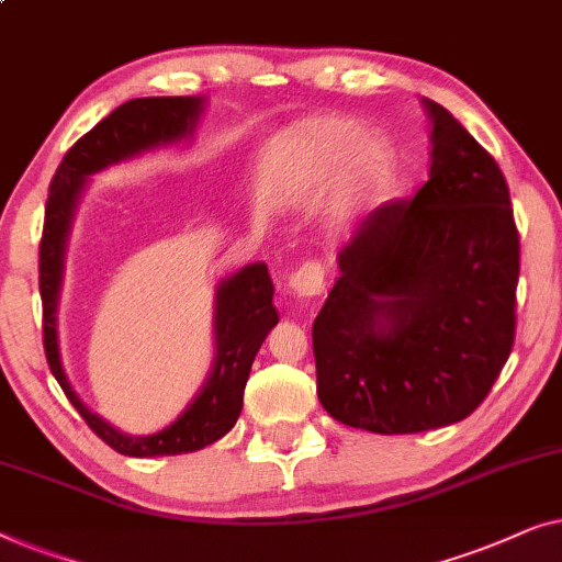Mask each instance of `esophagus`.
I'll use <instances>...</instances> for the list:
<instances>
[{"mask_svg":"<svg viewBox=\"0 0 562 562\" xmlns=\"http://www.w3.org/2000/svg\"><path fill=\"white\" fill-rule=\"evenodd\" d=\"M290 290L300 297H321L326 292V272H323L321 262H311L300 265L295 272L290 274Z\"/></svg>","mask_w":562,"mask_h":562,"instance_id":"esophagus-1","label":"esophagus"}]
</instances>
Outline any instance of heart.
<instances>
[{
	"label": "heart",
	"instance_id": "1",
	"mask_svg": "<svg viewBox=\"0 0 562 562\" xmlns=\"http://www.w3.org/2000/svg\"><path fill=\"white\" fill-rule=\"evenodd\" d=\"M300 176L307 183H323L338 176L351 160V172L359 183H384L392 170V157L379 142H367V130L344 120H313L295 126L282 142Z\"/></svg>",
	"mask_w": 562,
	"mask_h": 562
}]
</instances>
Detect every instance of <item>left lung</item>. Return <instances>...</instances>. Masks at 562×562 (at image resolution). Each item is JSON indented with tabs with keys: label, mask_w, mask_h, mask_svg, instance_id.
<instances>
[{
	"label": "left lung",
	"mask_w": 562,
	"mask_h": 562,
	"mask_svg": "<svg viewBox=\"0 0 562 562\" xmlns=\"http://www.w3.org/2000/svg\"><path fill=\"white\" fill-rule=\"evenodd\" d=\"M423 106L428 183L361 221L313 323L321 405L382 436L469 417L515 344L519 234L507 180L448 109Z\"/></svg>",
	"instance_id": "obj_1"
}]
</instances>
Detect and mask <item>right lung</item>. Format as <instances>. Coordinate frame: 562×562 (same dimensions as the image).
I'll use <instances>...</instances> for the list:
<instances>
[{"label": "right lung", "mask_w": 562, "mask_h": 562, "mask_svg": "<svg viewBox=\"0 0 562 562\" xmlns=\"http://www.w3.org/2000/svg\"><path fill=\"white\" fill-rule=\"evenodd\" d=\"M203 109L205 97H147L126 101L68 149L55 170L50 193H47L41 239L45 357L70 405L81 413L86 425L106 446H112L122 456L155 458L193 453V450L224 438L241 415L244 386H247L251 361L267 334L280 321L272 305L274 288L265 262L247 265L232 278L221 280L216 288V305H213V344H216L213 367L201 392L178 415V420L153 436H130V432L109 425L104 417L91 413L63 371L58 349V297L70 224H74V213L83 188L89 186L91 176L112 168V165L193 139Z\"/></svg>", "instance_id": "right-lung-1"}]
</instances>
